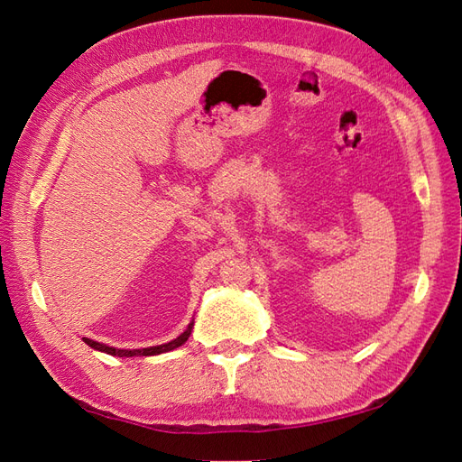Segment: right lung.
Returning <instances> with one entry per match:
<instances>
[{"label":"right lung","mask_w":462,"mask_h":462,"mask_svg":"<svg viewBox=\"0 0 462 462\" xmlns=\"http://www.w3.org/2000/svg\"><path fill=\"white\" fill-rule=\"evenodd\" d=\"M192 331V324H189V328L179 335L177 339L165 343V345H158V346H148V348H133V351H129V348H116V346H107L104 343H97V341H92V339H87L82 337V341H85L87 345H90L92 348H96V351H102V353H107V355H114V356H152V355H162V353H167V351H173V348L183 345L189 335Z\"/></svg>","instance_id":"obj_1"}]
</instances>
